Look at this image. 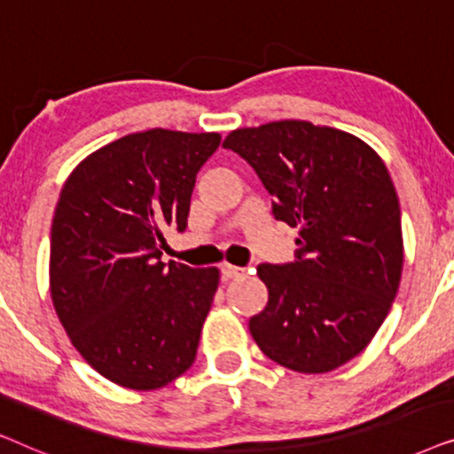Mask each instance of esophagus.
<instances>
[{
    "instance_id": "esophagus-1",
    "label": "esophagus",
    "mask_w": 454,
    "mask_h": 454,
    "mask_svg": "<svg viewBox=\"0 0 454 454\" xmlns=\"http://www.w3.org/2000/svg\"><path fill=\"white\" fill-rule=\"evenodd\" d=\"M246 272V269H241V266H233V264H223L221 266V275L225 278H238Z\"/></svg>"
}]
</instances>
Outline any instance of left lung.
I'll return each instance as SVG.
<instances>
[{
  "instance_id": "8db88e82",
  "label": "left lung",
  "mask_w": 454,
  "mask_h": 454,
  "mask_svg": "<svg viewBox=\"0 0 454 454\" xmlns=\"http://www.w3.org/2000/svg\"><path fill=\"white\" fill-rule=\"evenodd\" d=\"M238 153L300 229L295 260L260 264L269 303L250 333L272 362L325 374L362 353L387 318L403 270L401 208L387 165L356 136L309 121L235 129Z\"/></svg>"
}]
</instances>
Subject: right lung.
<instances>
[{
  "label": "right lung",
  "mask_w": 454,
  "mask_h": 454,
  "mask_svg": "<svg viewBox=\"0 0 454 454\" xmlns=\"http://www.w3.org/2000/svg\"><path fill=\"white\" fill-rule=\"evenodd\" d=\"M215 132L154 128L98 148L67 177L51 225V300L80 356L107 380L154 390L194 364L219 270L165 264L188 227Z\"/></svg>",
  "instance_id": "right-lung-1"
}]
</instances>
